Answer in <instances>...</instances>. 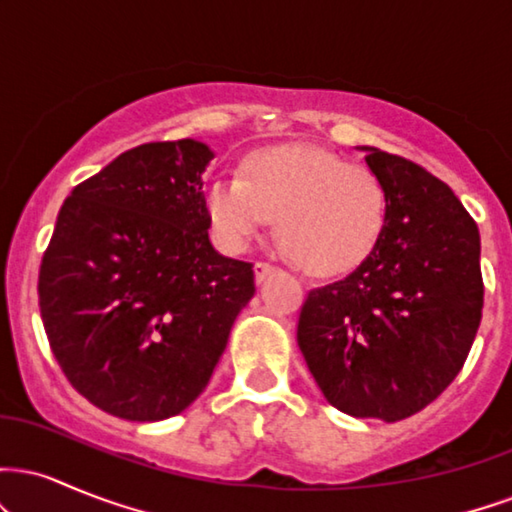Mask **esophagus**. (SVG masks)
Instances as JSON below:
<instances>
[{
    "instance_id": "1",
    "label": "esophagus",
    "mask_w": 512,
    "mask_h": 512,
    "mask_svg": "<svg viewBox=\"0 0 512 512\" xmlns=\"http://www.w3.org/2000/svg\"><path fill=\"white\" fill-rule=\"evenodd\" d=\"M274 267L269 262H255V279L257 284H262L264 279H267V274H272Z\"/></svg>"
}]
</instances>
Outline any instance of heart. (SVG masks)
<instances>
[{
	"mask_svg": "<svg viewBox=\"0 0 512 512\" xmlns=\"http://www.w3.org/2000/svg\"><path fill=\"white\" fill-rule=\"evenodd\" d=\"M207 211L223 248L240 252L276 221L286 257L310 276H342L370 257L387 221L380 175L310 146H269L243 156L238 178L211 180Z\"/></svg>",
	"mask_w": 512,
	"mask_h": 512,
	"instance_id": "obj_1",
	"label": "heart"
}]
</instances>
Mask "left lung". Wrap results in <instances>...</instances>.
<instances>
[{
    "instance_id": "1",
    "label": "left lung",
    "mask_w": 512,
    "mask_h": 512,
    "mask_svg": "<svg viewBox=\"0 0 512 512\" xmlns=\"http://www.w3.org/2000/svg\"><path fill=\"white\" fill-rule=\"evenodd\" d=\"M383 180L387 221L346 279L308 293L298 346L332 407L402 421L460 373L477 337L484 281L479 228L419 163L366 146Z\"/></svg>"
}]
</instances>
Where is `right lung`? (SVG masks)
I'll return each mask as SVG.
<instances>
[{
  "mask_svg": "<svg viewBox=\"0 0 512 512\" xmlns=\"http://www.w3.org/2000/svg\"><path fill=\"white\" fill-rule=\"evenodd\" d=\"M195 139L134 146L64 199L40 262L38 303L62 373L93 407L161 421L202 395L252 264L209 243Z\"/></svg>",
  "mask_w": 512,
  "mask_h": 512,
  "instance_id": "add662e5",
  "label": "right lung"
}]
</instances>
